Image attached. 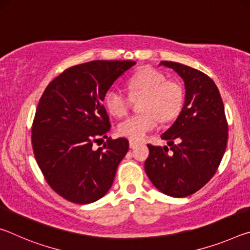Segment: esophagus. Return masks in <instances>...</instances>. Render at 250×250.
I'll return each instance as SVG.
<instances>
[{
  "instance_id": "34e87169",
  "label": "esophagus",
  "mask_w": 250,
  "mask_h": 250,
  "mask_svg": "<svg viewBox=\"0 0 250 250\" xmlns=\"http://www.w3.org/2000/svg\"><path fill=\"white\" fill-rule=\"evenodd\" d=\"M138 143H139V142H138L137 140H133V139H130V140H129V146H130L131 149H133V147H134L135 146H137Z\"/></svg>"
}]
</instances>
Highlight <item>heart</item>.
<instances>
[{"instance_id": "b5f03b06", "label": "heart", "mask_w": 250, "mask_h": 250, "mask_svg": "<svg viewBox=\"0 0 250 250\" xmlns=\"http://www.w3.org/2000/svg\"><path fill=\"white\" fill-rule=\"evenodd\" d=\"M130 96L117 88L110 89L104 98L108 111L117 118L125 117L133 100L143 98L141 115L122 121L118 126L121 137L141 140L159 125L160 120L168 122L180 115L184 104V89L175 80L152 67H146L128 80Z\"/></svg>"}]
</instances>
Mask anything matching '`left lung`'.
Wrapping results in <instances>:
<instances>
[{
  "mask_svg": "<svg viewBox=\"0 0 250 250\" xmlns=\"http://www.w3.org/2000/svg\"><path fill=\"white\" fill-rule=\"evenodd\" d=\"M185 83V103L161 138L170 146L147 145L145 170L160 192L185 197L201 189L216 173L225 153L228 125L216 84L206 74L173 62H161Z\"/></svg>",
  "mask_w": 250,
  "mask_h": 250,
  "instance_id": "obj_1",
  "label": "left lung"
}]
</instances>
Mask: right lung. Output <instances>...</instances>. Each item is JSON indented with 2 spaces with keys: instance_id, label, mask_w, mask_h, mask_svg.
<instances>
[{
  "instance_id": "obj_1",
  "label": "right lung",
  "mask_w": 250,
  "mask_h": 250,
  "mask_svg": "<svg viewBox=\"0 0 250 250\" xmlns=\"http://www.w3.org/2000/svg\"><path fill=\"white\" fill-rule=\"evenodd\" d=\"M133 61H94L55 78L42 95L32 125V146L46 182L58 195L89 204L107 194L129 150L125 138L107 137L110 122L103 104L118 77ZM107 138L103 148L92 145Z\"/></svg>"
}]
</instances>
